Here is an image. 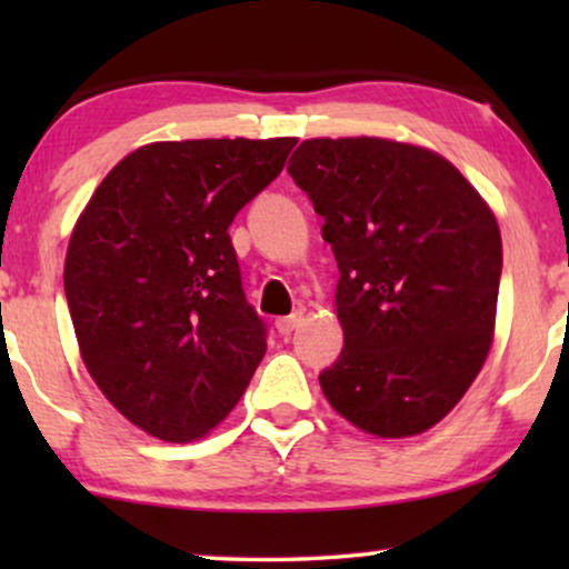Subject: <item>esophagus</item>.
Returning a JSON list of instances; mask_svg holds the SVG:
<instances>
[{
  "label": "esophagus",
  "instance_id": "1",
  "mask_svg": "<svg viewBox=\"0 0 569 569\" xmlns=\"http://www.w3.org/2000/svg\"><path fill=\"white\" fill-rule=\"evenodd\" d=\"M300 321H302V313H300V310H298V313L287 316V318H279V321H277V331L282 333V337H290V333L300 326Z\"/></svg>",
  "mask_w": 569,
  "mask_h": 569
}]
</instances>
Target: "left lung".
<instances>
[{
	"label": "left lung",
	"instance_id": "1",
	"mask_svg": "<svg viewBox=\"0 0 569 569\" xmlns=\"http://www.w3.org/2000/svg\"><path fill=\"white\" fill-rule=\"evenodd\" d=\"M287 173L323 217L345 349L323 396L380 438L438 425L487 360L502 274L495 214L446 158L378 137L308 139Z\"/></svg>",
	"mask_w": 569,
	"mask_h": 569
}]
</instances>
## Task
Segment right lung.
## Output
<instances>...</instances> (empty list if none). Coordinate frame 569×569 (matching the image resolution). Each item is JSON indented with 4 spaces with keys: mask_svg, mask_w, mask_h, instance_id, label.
Returning a JSON list of instances; mask_svg holds the SVG:
<instances>
[{
    "mask_svg": "<svg viewBox=\"0 0 569 569\" xmlns=\"http://www.w3.org/2000/svg\"><path fill=\"white\" fill-rule=\"evenodd\" d=\"M295 139L139 147L69 240L64 295L82 360L129 422L168 442L230 415L267 352L230 222L282 173Z\"/></svg>",
    "mask_w": 569,
    "mask_h": 569,
    "instance_id": "obj_1",
    "label": "right lung"
}]
</instances>
